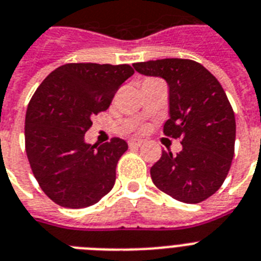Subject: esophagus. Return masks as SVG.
I'll use <instances>...</instances> for the list:
<instances>
[{
    "instance_id": "obj_1",
    "label": "esophagus",
    "mask_w": 261,
    "mask_h": 261,
    "mask_svg": "<svg viewBox=\"0 0 261 261\" xmlns=\"http://www.w3.org/2000/svg\"><path fill=\"white\" fill-rule=\"evenodd\" d=\"M142 143H143L142 139H130V141H128V146H130L131 148L139 147V146H142Z\"/></svg>"
}]
</instances>
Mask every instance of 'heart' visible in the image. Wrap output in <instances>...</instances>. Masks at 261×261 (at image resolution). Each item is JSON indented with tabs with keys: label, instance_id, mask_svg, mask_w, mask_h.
<instances>
[{
	"label": "heart",
	"instance_id": "heart-1",
	"mask_svg": "<svg viewBox=\"0 0 261 261\" xmlns=\"http://www.w3.org/2000/svg\"><path fill=\"white\" fill-rule=\"evenodd\" d=\"M148 80H152V78H148ZM148 80H146V81H148Z\"/></svg>",
	"mask_w": 261,
	"mask_h": 261
}]
</instances>
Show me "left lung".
Masks as SVG:
<instances>
[{
  "instance_id": "left-lung-1",
  "label": "left lung",
  "mask_w": 261,
  "mask_h": 261,
  "mask_svg": "<svg viewBox=\"0 0 261 261\" xmlns=\"http://www.w3.org/2000/svg\"><path fill=\"white\" fill-rule=\"evenodd\" d=\"M138 73L162 76L170 87L166 137L180 139L176 155L162 151L151 167L161 191L183 203H200L222 187L235 152L236 122L222 85L192 60L166 58L134 63Z\"/></svg>"
}]
</instances>
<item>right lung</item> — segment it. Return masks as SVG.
<instances>
[{
  "instance_id": "add662e5",
  "label": "right lung",
  "mask_w": 261,
  "mask_h": 261,
  "mask_svg": "<svg viewBox=\"0 0 261 261\" xmlns=\"http://www.w3.org/2000/svg\"><path fill=\"white\" fill-rule=\"evenodd\" d=\"M133 74L126 63H66L33 94L25 118L26 155L39 187L61 207H90L115 185L126 141L115 137L87 144L85 134Z\"/></svg>"
}]
</instances>
